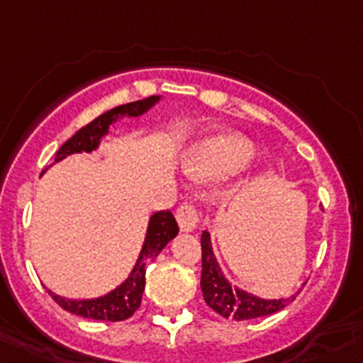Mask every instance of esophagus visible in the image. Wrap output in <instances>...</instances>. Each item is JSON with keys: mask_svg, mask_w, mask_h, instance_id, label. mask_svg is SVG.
Masks as SVG:
<instances>
[{"mask_svg": "<svg viewBox=\"0 0 363 363\" xmlns=\"http://www.w3.org/2000/svg\"><path fill=\"white\" fill-rule=\"evenodd\" d=\"M177 222L182 233H191L199 225V211L191 204H182L177 211Z\"/></svg>", "mask_w": 363, "mask_h": 363, "instance_id": "obj_1", "label": "esophagus"}]
</instances>
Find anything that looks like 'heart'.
Instances as JSON below:
<instances>
[{
    "label": "heart",
    "instance_id": "heart-1",
    "mask_svg": "<svg viewBox=\"0 0 363 363\" xmlns=\"http://www.w3.org/2000/svg\"><path fill=\"white\" fill-rule=\"evenodd\" d=\"M256 155V148L240 134H220L193 148L184 157V172L201 181H218L238 174Z\"/></svg>",
    "mask_w": 363,
    "mask_h": 363
}]
</instances>
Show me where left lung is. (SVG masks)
<instances>
[{
    "label": "left lung",
    "instance_id": "8db88e82",
    "mask_svg": "<svg viewBox=\"0 0 363 363\" xmlns=\"http://www.w3.org/2000/svg\"><path fill=\"white\" fill-rule=\"evenodd\" d=\"M202 277L201 289L204 294V301L209 308L220 313L225 319L249 320L256 317L276 313L283 310L286 304L292 303L297 297L299 290L289 297H277V299H267L256 294L240 289L236 284H231L228 276L223 274L218 259L215 256L211 242V233L202 231ZM304 284V283H303Z\"/></svg>",
    "mask_w": 363,
    "mask_h": 363
}]
</instances>
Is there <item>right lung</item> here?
<instances>
[{
    "instance_id": "add662e5",
    "label": "right lung",
    "mask_w": 363,
    "mask_h": 363,
    "mask_svg": "<svg viewBox=\"0 0 363 363\" xmlns=\"http://www.w3.org/2000/svg\"><path fill=\"white\" fill-rule=\"evenodd\" d=\"M161 100V94H157V96H148L145 100L118 105L114 109L100 114L96 120H93L89 125L80 128L73 138H69L59 148V152L55 155V162L64 161V159L73 154H93V152H96L100 148L104 138L109 135L111 125L123 120V118L143 116V114H147ZM177 235L179 225L170 211L154 213L148 218L147 235H145L140 256L135 259L127 279L121 281L116 289L109 290L107 294H101L98 297H79V299H73V297L67 299V297L57 296L52 290H48L50 296L53 297V301L60 308H64V310L73 315L86 317V319L109 320V323H118V320L128 319L141 304V297H143L145 290V274H147L148 262H154L159 256V252Z\"/></svg>"
}]
</instances>
